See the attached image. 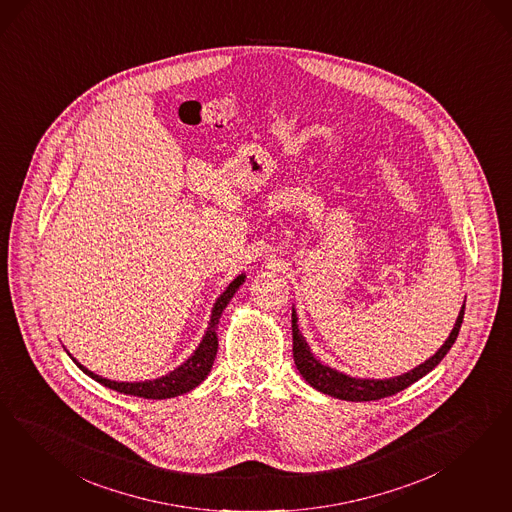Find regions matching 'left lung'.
<instances>
[{
    "mask_svg": "<svg viewBox=\"0 0 512 512\" xmlns=\"http://www.w3.org/2000/svg\"><path fill=\"white\" fill-rule=\"evenodd\" d=\"M463 311H465V303L462 305V311L456 318L454 330L450 331L445 345L439 348L429 360L420 363L418 367L411 369L409 373H403L394 379H356L345 375L341 371H335L328 365L314 358L311 348L307 345L305 337L301 335V331L297 328V314L292 309V337H294V362H296L297 371L301 373V377L307 380L313 388L322 394H328L337 399H345V401H375L382 397L394 396L397 392L409 388L413 382L422 379L424 375H428L431 369H435L439 362L446 356V352L452 348L460 328H462Z\"/></svg>",
    "mask_w": 512,
    "mask_h": 512,
    "instance_id": "8db88e82",
    "label": "left lung"
}]
</instances>
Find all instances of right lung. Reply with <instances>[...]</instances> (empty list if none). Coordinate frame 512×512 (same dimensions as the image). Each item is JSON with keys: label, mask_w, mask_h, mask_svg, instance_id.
Returning <instances> with one entry per match:
<instances>
[{"label": "right lung", "mask_w": 512, "mask_h": 512, "mask_svg": "<svg viewBox=\"0 0 512 512\" xmlns=\"http://www.w3.org/2000/svg\"><path fill=\"white\" fill-rule=\"evenodd\" d=\"M245 282V275H239L237 279L230 282V286L222 292V296L216 299L213 313H211V320H209V328L205 331L199 347L196 352L186 360V362L179 365L177 369H173L171 373H167L165 377L154 380H143V382H116V380L103 379L96 373L88 371L84 365L77 362L71 354V360L79 365V369L86 373L88 377L116 390L120 394L126 396L145 397V399H167V397L181 396L190 390H194L198 384L207 379L213 363H215L216 350H218V337H216V324L220 320V314L228 307L231 297L239 290V286Z\"/></svg>", "instance_id": "add662e5"}]
</instances>
